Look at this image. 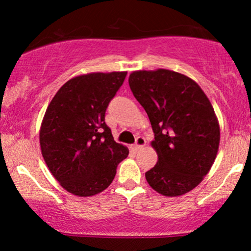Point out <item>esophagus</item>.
I'll return each mask as SVG.
<instances>
[{
  "instance_id": "esophagus-1",
  "label": "esophagus",
  "mask_w": 251,
  "mask_h": 251,
  "mask_svg": "<svg viewBox=\"0 0 251 251\" xmlns=\"http://www.w3.org/2000/svg\"><path fill=\"white\" fill-rule=\"evenodd\" d=\"M145 144H146L145 138H144V137H138L137 139H135V144H134L133 146H132V150H133L134 152H137L138 150H140L142 148H144V146H145Z\"/></svg>"
}]
</instances>
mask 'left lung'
<instances>
[{
  "label": "left lung",
  "instance_id": "1",
  "mask_svg": "<svg viewBox=\"0 0 251 251\" xmlns=\"http://www.w3.org/2000/svg\"><path fill=\"white\" fill-rule=\"evenodd\" d=\"M128 83L154 133L158 162L146 180L168 197L191 191L210 171L220 145L211 102L194 80L174 71L133 72Z\"/></svg>",
  "mask_w": 251,
  "mask_h": 251
}]
</instances>
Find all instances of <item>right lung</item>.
Listing matches in <instances>:
<instances>
[{
  "label": "right lung",
  "instance_id": "1",
  "mask_svg": "<svg viewBox=\"0 0 251 251\" xmlns=\"http://www.w3.org/2000/svg\"><path fill=\"white\" fill-rule=\"evenodd\" d=\"M127 72L68 80L54 96L40 129L41 152L63 189L79 197L108 188L128 150L114 142L105 113Z\"/></svg>",
  "mask_w": 251,
  "mask_h": 251
}]
</instances>
